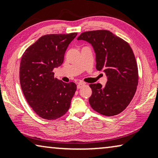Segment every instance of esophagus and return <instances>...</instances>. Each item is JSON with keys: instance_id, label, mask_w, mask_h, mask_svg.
Instances as JSON below:
<instances>
[{"instance_id": "34e87169", "label": "esophagus", "mask_w": 158, "mask_h": 158, "mask_svg": "<svg viewBox=\"0 0 158 158\" xmlns=\"http://www.w3.org/2000/svg\"><path fill=\"white\" fill-rule=\"evenodd\" d=\"M85 85H86V84H85V83H84V82H79V83L77 84V88L81 89Z\"/></svg>"}]
</instances>
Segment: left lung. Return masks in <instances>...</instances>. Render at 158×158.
<instances>
[{
  "mask_svg": "<svg viewBox=\"0 0 158 158\" xmlns=\"http://www.w3.org/2000/svg\"><path fill=\"white\" fill-rule=\"evenodd\" d=\"M92 44L96 53V68L107 77L104 87L91 84L92 108L105 116H114L125 110L136 92L138 68L130 44L107 30L81 33L77 38Z\"/></svg>",
  "mask_w": 158,
  "mask_h": 158,
  "instance_id": "left-lung-1",
  "label": "left lung"
}]
</instances>
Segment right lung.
<instances>
[{
    "mask_svg": "<svg viewBox=\"0 0 158 158\" xmlns=\"http://www.w3.org/2000/svg\"><path fill=\"white\" fill-rule=\"evenodd\" d=\"M77 33L47 34L39 38L23 53L20 64V84L26 101L41 118L53 120L66 114L77 90L74 82L54 78V68Z\"/></svg>",
    "mask_w": 158,
    "mask_h": 158,
    "instance_id": "obj_1",
    "label": "right lung"
}]
</instances>
